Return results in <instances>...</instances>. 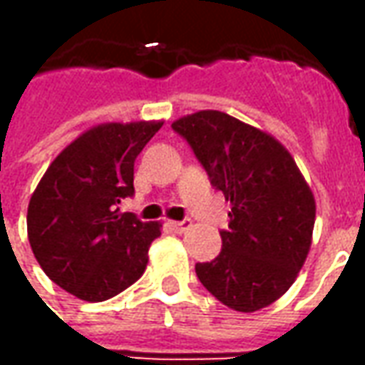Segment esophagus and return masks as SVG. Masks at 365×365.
<instances>
[{"mask_svg": "<svg viewBox=\"0 0 365 365\" xmlns=\"http://www.w3.org/2000/svg\"><path fill=\"white\" fill-rule=\"evenodd\" d=\"M170 229L175 230V232H185V230L191 229V221L190 219H185V221H170Z\"/></svg>", "mask_w": 365, "mask_h": 365, "instance_id": "esophagus-1", "label": "esophagus"}]
</instances>
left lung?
<instances>
[{"label": "left lung", "mask_w": 365, "mask_h": 365, "mask_svg": "<svg viewBox=\"0 0 365 365\" xmlns=\"http://www.w3.org/2000/svg\"><path fill=\"white\" fill-rule=\"evenodd\" d=\"M172 128L230 201L222 250L195 266L199 282L240 313L272 305L293 285L311 248L317 205L309 183L277 138L227 113H191Z\"/></svg>", "instance_id": "left-lung-1"}]
</instances>
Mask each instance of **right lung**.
<instances>
[{"instance_id":"add662e5","label":"right lung","mask_w":365,"mask_h":365,"mask_svg":"<svg viewBox=\"0 0 365 365\" xmlns=\"http://www.w3.org/2000/svg\"><path fill=\"white\" fill-rule=\"evenodd\" d=\"M162 120L101 123L68 144L31 195L27 235L52 282L99 303L144 274L160 222L120 213L135 193V160Z\"/></svg>"}]
</instances>
